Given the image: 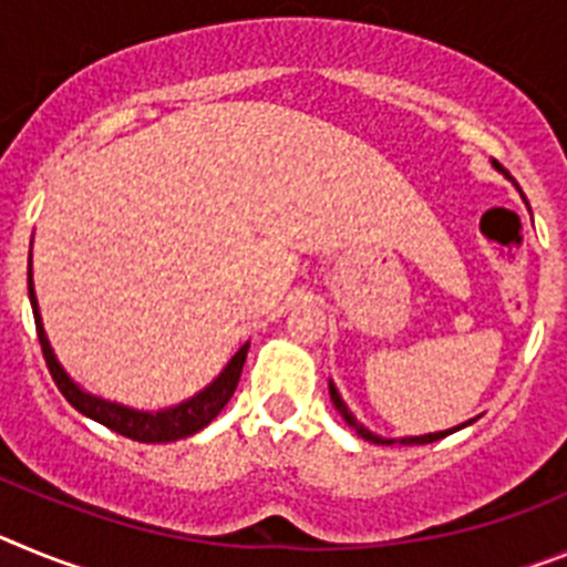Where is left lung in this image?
<instances>
[{
  "label": "left lung",
  "instance_id": "left-lung-1",
  "mask_svg": "<svg viewBox=\"0 0 567 567\" xmlns=\"http://www.w3.org/2000/svg\"><path fill=\"white\" fill-rule=\"evenodd\" d=\"M494 167L497 169H503V164L499 162H494ZM505 173V169H503ZM508 175V173H505ZM511 178V175H508ZM329 394H332V403H334V409H338L340 414H343V420L349 425H352L354 432L360 434V437L363 440H369V443H378V445H394V443H400V445H425V443H434V440H443V437H449V434L452 432H457V429H463V425H457V429H449V432H437V434H423V437H403V440H383V437H378V434H372L369 432V429H363V425L358 423V420H354V414L349 412V409H346V403L343 400H340V394H338V389H334V383H329ZM471 423V420H468Z\"/></svg>",
  "mask_w": 567,
  "mask_h": 567
}]
</instances>
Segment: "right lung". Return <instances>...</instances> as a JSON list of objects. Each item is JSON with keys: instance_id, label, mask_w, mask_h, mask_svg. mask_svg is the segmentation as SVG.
Returning <instances> with one entry per match:
<instances>
[{"instance_id": "obj_1", "label": "right lung", "mask_w": 567, "mask_h": 567, "mask_svg": "<svg viewBox=\"0 0 567 567\" xmlns=\"http://www.w3.org/2000/svg\"><path fill=\"white\" fill-rule=\"evenodd\" d=\"M28 292H30V307H33V318H37V334L39 343H42L44 363L50 369V378L56 380L59 392L68 398V403L73 409H79L82 414H87L90 420L107 425L110 432L122 434V437L138 440V443H173V440H184L189 434L202 432L204 425L213 423L218 414H221L224 405L229 403V398L235 394V385L240 380V369H244V360H247L249 343H244L235 352V358L229 360L227 369H224L213 383L204 389L202 394H195L187 403L175 405V409H164V412H133V409H124V405L107 403V400H99L93 394L82 392L73 380L64 374L62 365L53 358V349H50L48 338H44L42 318H39L37 309V295H33V280H30L28 269Z\"/></svg>"}]
</instances>
